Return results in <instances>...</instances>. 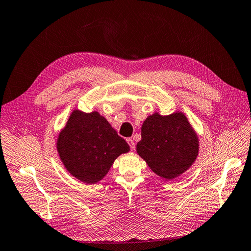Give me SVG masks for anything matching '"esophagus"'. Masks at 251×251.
<instances>
[{
  "label": "esophagus",
  "instance_id": "esophagus-1",
  "mask_svg": "<svg viewBox=\"0 0 251 251\" xmlns=\"http://www.w3.org/2000/svg\"><path fill=\"white\" fill-rule=\"evenodd\" d=\"M126 142H127V144L130 145L131 151H134V150H135V143H134V141L132 140V139H126Z\"/></svg>",
  "mask_w": 251,
  "mask_h": 251
}]
</instances>
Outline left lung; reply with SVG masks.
I'll return each mask as SVG.
<instances>
[{
	"label": "left lung",
	"mask_w": 251,
	"mask_h": 251,
	"mask_svg": "<svg viewBox=\"0 0 251 251\" xmlns=\"http://www.w3.org/2000/svg\"><path fill=\"white\" fill-rule=\"evenodd\" d=\"M141 136L136 152L165 180L181 176L199 155V136L182 111L150 115L142 125Z\"/></svg>",
	"instance_id": "obj_1"
}]
</instances>
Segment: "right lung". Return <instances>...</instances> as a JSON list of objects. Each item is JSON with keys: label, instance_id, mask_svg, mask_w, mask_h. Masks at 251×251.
<instances>
[{"label": "right lung", "instance_id": "add662e5", "mask_svg": "<svg viewBox=\"0 0 251 251\" xmlns=\"http://www.w3.org/2000/svg\"><path fill=\"white\" fill-rule=\"evenodd\" d=\"M60 160L71 176L87 184L100 181L130 146L98 111L71 112L56 139Z\"/></svg>", "mask_w": 251, "mask_h": 251}]
</instances>
